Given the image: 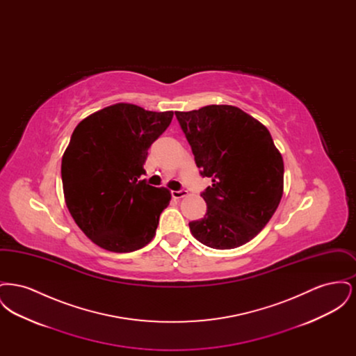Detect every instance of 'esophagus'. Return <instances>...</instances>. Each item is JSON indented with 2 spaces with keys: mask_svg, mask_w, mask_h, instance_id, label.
I'll return each mask as SVG.
<instances>
[{
  "mask_svg": "<svg viewBox=\"0 0 356 356\" xmlns=\"http://www.w3.org/2000/svg\"><path fill=\"white\" fill-rule=\"evenodd\" d=\"M188 195V191L180 189V191H172V197L173 199H183Z\"/></svg>",
  "mask_w": 356,
  "mask_h": 356,
  "instance_id": "obj_1",
  "label": "esophagus"
}]
</instances>
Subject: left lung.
<instances>
[{
	"label": "left lung",
	"instance_id": "8db88e82",
	"mask_svg": "<svg viewBox=\"0 0 356 356\" xmlns=\"http://www.w3.org/2000/svg\"><path fill=\"white\" fill-rule=\"evenodd\" d=\"M203 177L207 213L189 222L195 238L215 250L237 248L270 221L283 196L284 164L271 134L232 105L175 112Z\"/></svg>",
	"mask_w": 356,
	"mask_h": 356
}]
</instances>
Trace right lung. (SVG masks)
Masks as SVG:
<instances>
[{
	"mask_svg": "<svg viewBox=\"0 0 356 356\" xmlns=\"http://www.w3.org/2000/svg\"><path fill=\"white\" fill-rule=\"evenodd\" d=\"M173 112L120 102L83 120L61 163L65 203L80 229L111 252H132L156 235L170 192L137 180Z\"/></svg>",
	"mask_w": 356,
	"mask_h": 356,
	"instance_id": "1",
	"label": "right lung"
}]
</instances>
